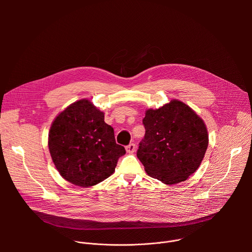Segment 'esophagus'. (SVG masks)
Returning a JSON list of instances; mask_svg holds the SVG:
<instances>
[{
    "label": "esophagus",
    "instance_id": "obj_1",
    "mask_svg": "<svg viewBox=\"0 0 252 252\" xmlns=\"http://www.w3.org/2000/svg\"><path fill=\"white\" fill-rule=\"evenodd\" d=\"M126 152H127L128 154H131V153H133V152L136 150V146H135V143H129L128 146H126Z\"/></svg>",
    "mask_w": 252,
    "mask_h": 252
}]
</instances>
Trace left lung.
<instances>
[{
    "instance_id": "obj_1",
    "label": "left lung",
    "mask_w": 252,
    "mask_h": 252,
    "mask_svg": "<svg viewBox=\"0 0 252 252\" xmlns=\"http://www.w3.org/2000/svg\"><path fill=\"white\" fill-rule=\"evenodd\" d=\"M142 124L146 134L136 156L147 173L168 186L185 182L200 165L208 146L203 121L189 105L173 99L147 111Z\"/></svg>"
}]
</instances>
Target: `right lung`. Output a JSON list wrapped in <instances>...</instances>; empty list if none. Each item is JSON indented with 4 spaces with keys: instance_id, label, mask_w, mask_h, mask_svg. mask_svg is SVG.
Segmentation results:
<instances>
[{
    "instance_id": "add662e5",
    "label": "right lung",
    "mask_w": 252,
    "mask_h": 252,
    "mask_svg": "<svg viewBox=\"0 0 252 252\" xmlns=\"http://www.w3.org/2000/svg\"><path fill=\"white\" fill-rule=\"evenodd\" d=\"M52 159L66 181L89 188L111 176L121 156L114 128L88 99L67 106L54 121L49 133Z\"/></svg>"
}]
</instances>
